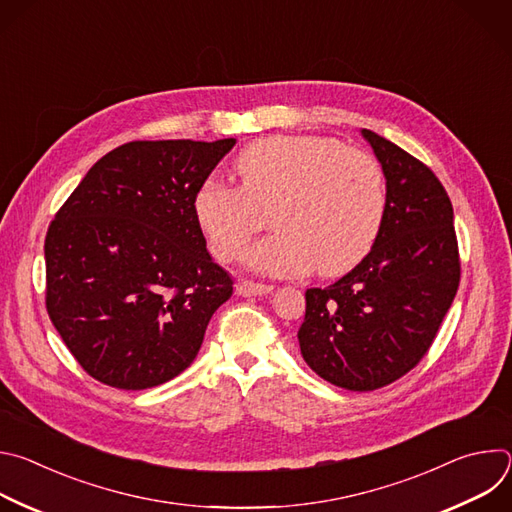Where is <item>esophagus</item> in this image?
Segmentation results:
<instances>
[{"instance_id":"esophagus-1","label":"esophagus","mask_w":512,"mask_h":512,"mask_svg":"<svg viewBox=\"0 0 512 512\" xmlns=\"http://www.w3.org/2000/svg\"><path fill=\"white\" fill-rule=\"evenodd\" d=\"M271 289H273L271 285H265V283H255V281H247V279H241V281L235 285L237 296H243V298L265 296V294H269Z\"/></svg>"}]
</instances>
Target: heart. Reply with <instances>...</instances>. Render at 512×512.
<instances>
[{
    "label": "heart",
    "mask_w": 512,
    "mask_h": 512,
    "mask_svg": "<svg viewBox=\"0 0 512 512\" xmlns=\"http://www.w3.org/2000/svg\"><path fill=\"white\" fill-rule=\"evenodd\" d=\"M239 186L206 180L192 198V212L214 255L243 259L259 227L255 208L273 204L277 231L251 255L271 275H298L312 267L338 275L373 249L387 210L385 174L367 152L336 139L273 135L235 158Z\"/></svg>",
    "instance_id": "b5f03b06"
}]
</instances>
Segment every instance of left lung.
Here are the masks:
<instances>
[{"mask_svg":"<svg viewBox=\"0 0 512 512\" xmlns=\"http://www.w3.org/2000/svg\"><path fill=\"white\" fill-rule=\"evenodd\" d=\"M387 188L381 233L352 271L306 291L298 330L308 367L348 391H375L423 358L460 283L454 208L435 174L371 129Z\"/></svg>","mask_w":512,"mask_h":512,"instance_id":"obj_1","label":"left lung"}]
</instances>
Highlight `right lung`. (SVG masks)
I'll return each instance as SVG.
<instances>
[{"label":"right lung","mask_w":512,"mask_h":512,"mask_svg":"<svg viewBox=\"0 0 512 512\" xmlns=\"http://www.w3.org/2000/svg\"><path fill=\"white\" fill-rule=\"evenodd\" d=\"M235 143L129 141L56 212L44 243L46 310L93 379L141 391L196 358L233 279L206 251L192 198Z\"/></svg>","instance_id":"obj_1"}]
</instances>
